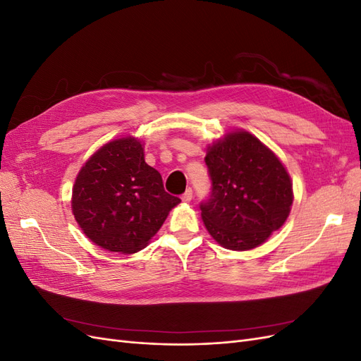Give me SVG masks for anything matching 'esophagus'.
I'll use <instances>...</instances> for the list:
<instances>
[{"mask_svg": "<svg viewBox=\"0 0 361 361\" xmlns=\"http://www.w3.org/2000/svg\"><path fill=\"white\" fill-rule=\"evenodd\" d=\"M192 200V190L191 188H188L187 191L183 192V195H182V202H185V203H190Z\"/></svg>", "mask_w": 361, "mask_h": 361, "instance_id": "34e87169", "label": "esophagus"}]
</instances>
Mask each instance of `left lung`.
Instances as JSON below:
<instances>
[{
    "label": "left lung",
    "mask_w": 361,
    "mask_h": 361,
    "mask_svg": "<svg viewBox=\"0 0 361 361\" xmlns=\"http://www.w3.org/2000/svg\"><path fill=\"white\" fill-rule=\"evenodd\" d=\"M211 199L200 204L206 231L224 248L245 251L264 244L285 224L293 202L286 167L268 146L235 129L206 150Z\"/></svg>",
    "instance_id": "obj_1"
}]
</instances>
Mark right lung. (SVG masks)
I'll list each match as a JSON object with an SVG mask.
<instances>
[{
  "label": "right lung",
  "instance_id": "obj_1",
  "mask_svg": "<svg viewBox=\"0 0 361 361\" xmlns=\"http://www.w3.org/2000/svg\"><path fill=\"white\" fill-rule=\"evenodd\" d=\"M180 199L145 161V143L126 135L108 141L85 161L72 188V212L82 233L114 253L143 250Z\"/></svg>",
  "mask_w": 361,
  "mask_h": 361
}]
</instances>
